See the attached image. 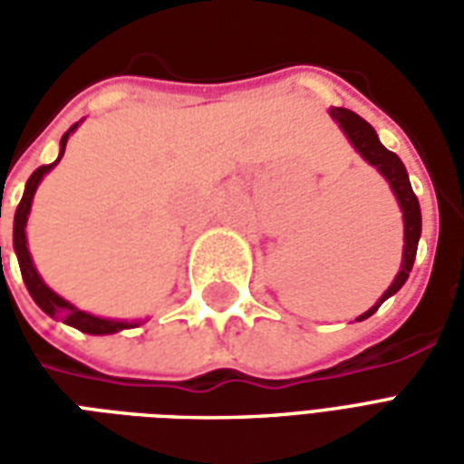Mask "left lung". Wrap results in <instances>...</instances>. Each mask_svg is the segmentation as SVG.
<instances>
[{"label": "left lung", "mask_w": 464, "mask_h": 464, "mask_svg": "<svg viewBox=\"0 0 464 464\" xmlns=\"http://www.w3.org/2000/svg\"><path fill=\"white\" fill-rule=\"evenodd\" d=\"M331 116L333 121L341 126L343 133L348 136V141L353 143V149H355L370 166H375L380 171V176L390 183V188H392L395 198H398L400 211H402V226H405V246H402V263H400L398 276H395V281L390 283L388 291L380 295L378 303H375L370 311L362 313L360 318H355V321H365V318H370L382 303L388 301L390 295H395V293L405 285V281H408L410 271H412V263H415V253H418L420 231H422V216H420L418 196L412 193L408 171H405V166H402V161L398 159V153L388 151V149L380 143L375 129H372L365 119H360L358 114H353L348 109H341V106H333Z\"/></svg>", "instance_id": "obj_1"}]
</instances>
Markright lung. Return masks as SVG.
Wrapping results in <instances>:
<instances>
[{
  "instance_id": "add662e5",
  "label": "right lung",
  "mask_w": 464,
  "mask_h": 464,
  "mask_svg": "<svg viewBox=\"0 0 464 464\" xmlns=\"http://www.w3.org/2000/svg\"><path fill=\"white\" fill-rule=\"evenodd\" d=\"M82 123V121H79ZM74 123L69 131L62 136V141H59V159L54 163H49V166H39L32 176H29V181L24 186V196H22V201L16 206L14 213V253H16V261H19V271H22V278H24V285L29 295L34 298V303L42 308V311L49 315V318H56V321H64L66 325H72L76 331L89 333V335H111V333L126 331V328H136V325H141L139 321H116V318H102V315H94V313H86L82 308H76L74 303H69L66 298H62L59 293H54L44 281H42V276L34 268V261H32V253L26 248V221H29V211H32V201H34V193L39 188V183L44 179L46 173L54 169L56 163L62 161V156L66 151V141H69V136L76 131ZM0 261H2V246H0Z\"/></svg>"
}]
</instances>
